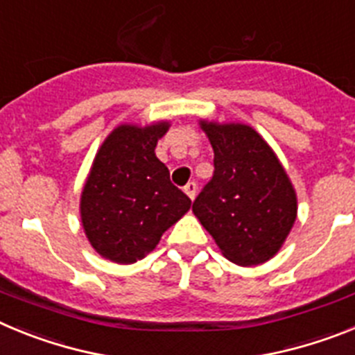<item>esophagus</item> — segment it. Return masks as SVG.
I'll use <instances>...</instances> for the list:
<instances>
[{
  "instance_id": "1",
  "label": "esophagus",
  "mask_w": 355,
  "mask_h": 355,
  "mask_svg": "<svg viewBox=\"0 0 355 355\" xmlns=\"http://www.w3.org/2000/svg\"><path fill=\"white\" fill-rule=\"evenodd\" d=\"M183 190H184V193H187V196L188 197H190V199H196V193H197V184L196 183H193V181H190V183H187V184H184V188H183Z\"/></svg>"
}]
</instances>
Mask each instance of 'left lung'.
Here are the masks:
<instances>
[{
    "label": "left lung",
    "mask_w": 355,
    "mask_h": 355,
    "mask_svg": "<svg viewBox=\"0 0 355 355\" xmlns=\"http://www.w3.org/2000/svg\"><path fill=\"white\" fill-rule=\"evenodd\" d=\"M213 147V178L192 211L229 261L274 258L297 218V193L272 147L247 124L199 122Z\"/></svg>",
    "instance_id": "left-lung-1"
}]
</instances>
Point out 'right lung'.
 <instances>
[{"label":"right lung","mask_w":355,"mask_h":355,"mask_svg":"<svg viewBox=\"0 0 355 355\" xmlns=\"http://www.w3.org/2000/svg\"><path fill=\"white\" fill-rule=\"evenodd\" d=\"M168 126L165 121L146 128L121 124L94 158L81 192V224L90 245L110 261L130 265L146 258L192 206L155 155Z\"/></svg>","instance_id":"1"}]
</instances>
